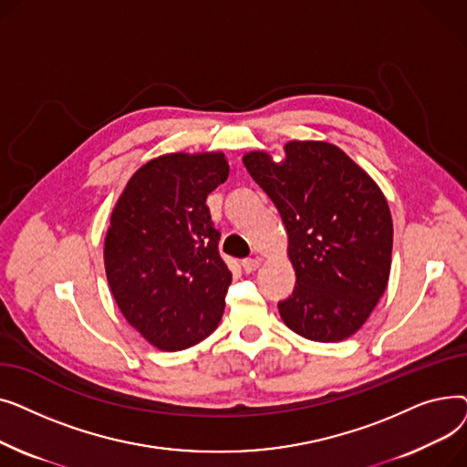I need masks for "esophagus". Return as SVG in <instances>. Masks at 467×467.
I'll return each instance as SVG.
<instances>
[{"instance_id":"34e87169","label":"esophagus","mask_w":467,"mask_h":467,"mask_svg":"<svg viewBox=\"0 0 467 467\" xmlns=\"http://www.w3.org/2000/svg\"><path fill=\"white\" fill-rule=\"evenodd\" d=\"M259 265H261L259 259H244L242 261V268H244V273H246V275L255 273L257 268H259Z\"/></svg>"}]
</instances>
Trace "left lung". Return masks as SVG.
I'll use <instances>...</instances> for the list:
<instances>
[{
    "instance_id": "left-lung-1",
    "label": "left lung",
    "mask_w": 467,
    "mask_h": 467,
    "mask_svg": "<svg viewBox=\"0 0 467 467\" xmlns=\"http://www.w3.org/2000/svg\"><path fill=\"white\" fill-rule=\"evenodd\" d=\"M280 212L296 289L278 303L284 324L316 342L352 337L388 287L394 225L377 182L337 145L291 140L284 159L242 157Z\"/></svg>"
}]
</instances>
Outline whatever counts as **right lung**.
<instances>
[{
	"mask_svg": "<svg viewBox=\"0 0 467 467\" xmlns=\"http://www.w3.org/2000/svg\"><path fill=\"white\" fill-rule=\"evenodd\" d=\"M227 176L221 151L166 153L140 166L113 206L104 242L111 296L159 350L196 345L223 316L233 275L206 196Z\"/></svg>",
	"mask_w": 467,
	"mask_h": 467,
	"instance_id": "1",
	"label": "right lung"
}]
</instances>
